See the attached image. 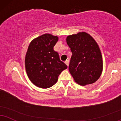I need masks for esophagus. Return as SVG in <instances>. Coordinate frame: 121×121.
I'll return each instance as SVG.
<instances>
[{"mask_svg":"<svg viewBox=\"0 0 121 121\" xmlns=\"http://www.w3.org/2000/svg\"><path fill=\"white\" fill-rule=\"evenodd\" d=\"M65 63L66 64V65L68 66V65H69V60H66L65 61Z\"/></svg>","mask_w":121,"mask_h":121,"instance_id":"esophagus-1","label":"esophagus"}]
</instances>
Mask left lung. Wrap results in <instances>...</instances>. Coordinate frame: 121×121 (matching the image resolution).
I'll use <instances>...</instances> for the list:
<instances>
[{"instance_id":"8db88e82","label":"left lung","mask_w":121,"mask_h":121,"mask_svg":"<svg viewBox=\"0 0 121 121\" xmlns=\"http://www.w3.org/2000/svg\"><path fill=\"white\" fill-rule=\"evenodd\" d=\"M66 41L72 53L68 68L74 81L82 86L94 83L103 71L102 54L98 44L85 32L68 36Z\"/></svg>"}]
</instances>
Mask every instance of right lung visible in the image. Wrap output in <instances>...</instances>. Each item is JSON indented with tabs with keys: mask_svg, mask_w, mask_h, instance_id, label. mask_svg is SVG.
Segmentation results:
<instances>
[{
	"mask_svg": "<svg viewBox=\"0 0 121 121\" xmlns=\"http://www.w3.org/2000/svg\"><path fill=\"white\" fill-rule=\"evenodd\" d=\"M57 36L45 34L35 39L28 48L25 67L30 81L38 87L47 89L57 81L58 76L67 66L54 50Z\"/></svg>",
	"mask_w": 121,
	"mask_h": 121,
	"instance_id": "obj_1",
	"label": "right lung"
}]
</instances>
